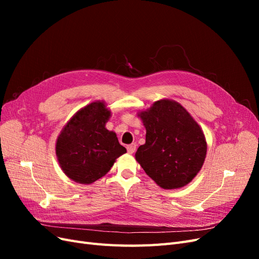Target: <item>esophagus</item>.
<instances>
[{
    "mask_svg": "<svg viewBox=\"0 0 259 259\" xmlns=\"http://www.w3.org/2000/svg\"><path fill=\"white\" fill-rule=\"evenodd\" d=\"M135 150H136V144H131L127 146L128 153H134Z\"/></svg>",
    "mask_w": 259,
    "mask_h": 259,
    "instance_id": "1",
    "label": "esophagus"
}]
</instances>
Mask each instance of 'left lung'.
Here are the masks:
<instances>
[{"label":"left lung","instance_id":"obj_1","mask_svg":"<svg viewBox=\"0 0 259 259\" xmlns=\"http://www.w3.org/2000/svg\"><path fill=\"white\" fill-rule=\"evenodd\" d=\"M146 127V144L135 158L146 174L163 189L189 184L199 173L206 155L205 137L198 123L176 101H155L140 112Z\"/></svg>","mask_w":259,"mask_h":259}]
</instances>
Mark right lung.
Masks as SVG:
<instances>
[{"instance_id": "obj_1", "label": "right lung", "mask_w": 259, "mask_h": 259, "mask_svg": "<svg viewBox=\"0 0 259 259\" xmlns=\"http://www.w3.org/2000/svg\"><path fill=\"white\" fill-rule=\"evenodd\" d=\"M110 111L101 101L77 111L62 128L56 143L60 167L72 180L92 184L105 176L115 160L126 152L106 122Z\"/></svg>"}]
</instances>
